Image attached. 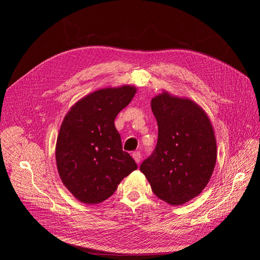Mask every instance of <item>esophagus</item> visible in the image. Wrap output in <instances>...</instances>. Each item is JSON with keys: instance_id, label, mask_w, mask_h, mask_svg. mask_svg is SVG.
<instances>
[{"instance_id": "esophagus-1", "label": "esophagus", "mask_w": 260, "mask_h": 260, "mask_svg": "<svg viewBox=\"0 0 260 260\" xmlns=\"http://www.w3.org/2000/svg\"><path fill=\"white\" fill-rule=\"evenodd\" d=\"M132 157H133V159L136 160V162H137V164H140L141 158H142V155H141V153H140V152H135V153L132 154Z\"/></svg>"}]
</instances>
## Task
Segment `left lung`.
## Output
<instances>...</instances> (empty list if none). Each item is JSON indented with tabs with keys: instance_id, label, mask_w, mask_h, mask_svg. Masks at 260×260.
<instances>
[{
	"instance_id": "1",
	"label": "left lung",
	"mask_w": 260,
	"mask_h": 260,
	"mask_svg": "<svg viewBox=\"0 0 260 260\" xmlns=\"http://www.w3.org/2000/svg\"><path fill=\"white\" fill-rule=\"evenodd\" d=\"M151 105L158 124V140L140 170L157 198L170 205H182L205 188L214 171V128L192 100L164 91L152 99Z\"/></svg>"
}]
</instances>
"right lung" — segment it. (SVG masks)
<instances>
[{
	"label": "right lung",
	"instance_id": "obj_1",
	"mask_svg": "<svg viewBox=\"0 0 260 260\" xmlns=\"http://www.w3.org/2000/svg\"><path fill=\"white\" fill-rule=\"evenodd\" d=\"M132 85L105 88L79 100L69 109L57 136L55 157L61 182L84 204H99L138 168L122 151L115 118L132 101Z\"/></svg>",
	"mask_w": 260,
	"mask_h": 260
}]
</instances>
